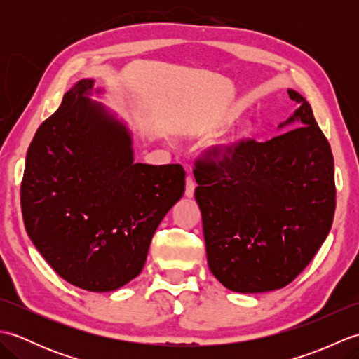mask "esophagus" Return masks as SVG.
I'll return each instance as SVG.
<instances>
[{"mask_svg": "<svg viewBox=\"0 0 359 359\" xmlns=\"http://www.w3.org/2000/svg\"><path fill=\"white\" fill-rule=\"evenodd\" d=\"M194 189H196V182L193 177H187V187H185V196L187 197H193L194 196Z\"/></svg>", "mask_w": 359, "mask_h": 359, "instance_id": "1", "label": "esophagus"}]
</instances>
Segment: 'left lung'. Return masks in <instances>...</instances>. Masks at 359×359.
<instances>
[{
	"label": "left lung",
	"mask_w": 359,
	"mask_h": 359,
	"mask_svg": "<svg viewBox=\"0 0 359 359\" xmlns=\"http://www.w3.org/2000/svg\"><path fill=\"white\" fill-rule=\"evenodd\" d=\"M288 95L299 108L279 128H296L266 142H241L197 168L194 197L208 266L231 292L288 285L332 228L337 188L330 144L306 98L293 89Z\"/></svg>",
	"instance_id": "left-lung-1"
}]
</instances>
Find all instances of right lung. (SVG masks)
I'll return each instance as SVG.
<instances>
[{
    "label": "right lung",
    "mask_w": 359,
    "mask_h": 359,
    "mask_svg": "<svg viewBox=\"0 0 359 359\" xmlns=\"http://www.w3.org/2000/svg\"><path fill=\"white\" fill-rule=\"evenodd\" d=\"M85 79L30 142L21 211L60 278L112 292L139 276L158 224L185 191L180 165L134 163L129 129L88 97Z\"/></svg>",
    "instance_id": "right-lung-1"
}]
</instances>
